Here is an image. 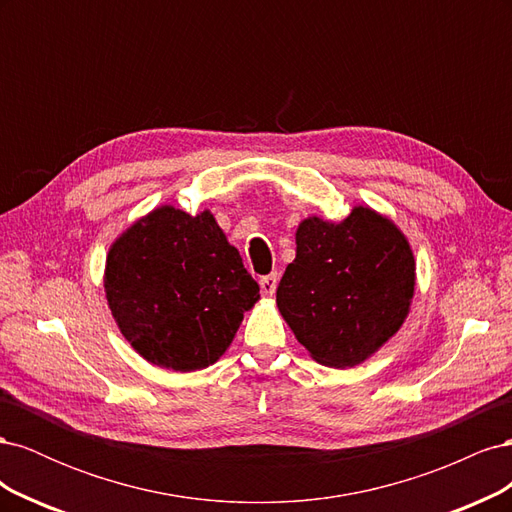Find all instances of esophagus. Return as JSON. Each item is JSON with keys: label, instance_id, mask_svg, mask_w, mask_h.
I'll list each match as a JSON object with an SVG mask.
<instances>
[{"label": "esophagus", "instance_id": "34e87169", "mask_svg": "<svg viewBox=\"0 0 512 512\" xmlns=\"http://www.w3.org/2000/svg\"><path fill=\"white\" fill-rule=\"evenodd\" d=\"M275 288H277V273H269L265 277H260V290H262V294H267V297H271V294H275Z\"/></svg>", "mask_w": 512, "mask_h": 512}]
</instances>
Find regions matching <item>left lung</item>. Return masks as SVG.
Masks as SVG:
<instances>
[{"label": "left lung", "instance_id": "8db88e82", "mask_svg": "<svg viewBox=\"0 0 512 512\" xmlns=\"http://www.w3.org/2000/svg\"><path fill=\"white\" fill-rule=\"evenodd\" d=\"M412 292L408 241L393 222L356 207L342 224L309 218L299 226L277 307L318 363L344 369L399 331Z\"/></svg>", "mask_w": 512, "mask_h": 512}]
</instances>
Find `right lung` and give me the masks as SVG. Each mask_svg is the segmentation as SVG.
Here are the masks:
<instances>
[{"label": "right lung", "mask_w": 512, "mask_h": 512, "mask_svg": "<svg viewBox=\"0 0 512 512\" xmlns=\"http://www.w3.org/2000/svg\"><path fill=\"white\" fill-rule=\"evenodd\" d=\"M108 307L132 348L153 365L194 371L230 346L260 288L209 211L160 207L113 243Z\"/></svg>", "instance_id": "add662e5"}]
</instances>
